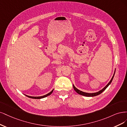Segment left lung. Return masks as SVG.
Segmentation results:
<instances>
[{
	"label": "left lung",
	"instance_id": "8db88e82",
	"mask_svg": "<svg viewBox=\"0 0 127 127\" xmlns=\"http://www.w3.org/2000/svg\"><path fill=\"white\" fill-rule=\"evenodd\" d=\"M115 72H116V69H115V70H114V74H113V76H112V77L111 78V80L109 82L107 85H106L105 87H104L102 90H100L99 91H98V92H95V93H87V92H83V91H80V90L77 89L75 87V86L74 85V84H73V88H74V90H75L77 93L79 94V95H82L85 96H88V97L95 96L98 95H99L100 94H101V93L103 92L105 90L109 87V85L110 84H111V83L112 82V80H113V77H114V74H115Z\"/></svg>",
	"mask_w": 127,
	"mask_h": 127
}]
</instances>
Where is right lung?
Listing matches in <instances>:
<instances>
[{
  "mask_svg": "<svg viewBox=\"0 0 127 127\" xmlns=\"http://www.w3.org/2000/svg\"><path fill=\"white\" fill-rule=\"evenodd\" d=\"M53 90H54V89L52 91H51L50 93H48V94H47V95H43V96H28V95H25L26 96L30 97V98H32V99H43V98H44L45 97H47V96L51 95V94L52 93Z\"/></svg>",
  "mask_w": 127,
  "mask_h": 127,
  "instance_id": "right-lung-1",
  "label": "right lung"
}]
</instances>
